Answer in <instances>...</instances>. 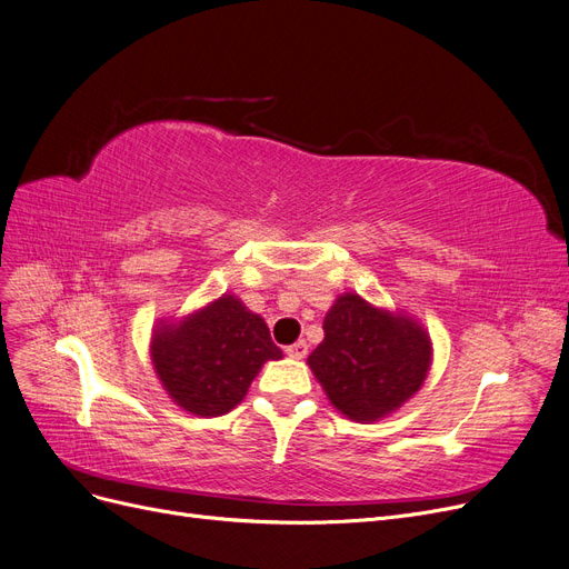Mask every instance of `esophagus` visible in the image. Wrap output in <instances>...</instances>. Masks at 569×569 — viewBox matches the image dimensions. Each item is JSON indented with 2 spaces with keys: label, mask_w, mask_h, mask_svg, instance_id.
<instances>
[{
  "label": "esophagus",
  "mask_w": 569,
  "mask_h": 569,
  "mask_svg": "<svg viewBox=\"0 0 569 569\" xmlns=\"http://www.w3.org/2000/svg\"><path fill=\"white\" fill-rule=\"evenodd\" d=\"M287 355L291 359H303L308 355V343H306V340H297V343L287 348Z\"/></svg>",
  "instance_id": "esophagus-1"
}]
</instances>
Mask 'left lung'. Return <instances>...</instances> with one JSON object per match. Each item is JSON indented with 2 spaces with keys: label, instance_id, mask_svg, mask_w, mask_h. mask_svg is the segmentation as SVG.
<instances>
[{
  "label": "left lung",
  "instance_id": "8db88e82",
  "mask_svg": "<svg viewBox=\"0 0 569 569\" xmlns=\"http://www.w3.org/2000/svg\"><path fill=\"white\" fill-rule=\"evenodd\" d=\"M325 340L308 367L331 406L355 422H376L413 399L431 369V338L403 310L346 291L325 315Z\"/></svg>",
  "mask_w": 569,
  "mask_h": 569
}]
</instances>
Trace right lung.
<instances>
[{"mask_svg":"<svg viewBox=\"0 0 569 569\" xmlns=\"http://www.w3.org/2000/svg\"><path fill=\"white\" fill-rule=\"evenodd\" d=\"M149 355L166 395L198 418L229 413L263 363L282 359L263 317L236 293H221L184 317L158 320Z\"/></svg>","mask_w":569,"mask_h":569,"instance_id":"right-lung-1","label":"right lung"}]
</instances>
